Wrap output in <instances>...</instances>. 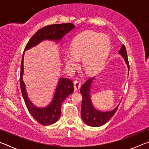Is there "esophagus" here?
Returning a JSON list of instances; mask_svg holds the SVG:
<instances>
[{"label": "esophagus", "instance_id": "34e87169", "mask_svg": "<svg viewBox=\"0 0 149 149\" xmlns=\"http://www.w3.org/2000/svg\"><path fill=\"white\" fill-rule=\"evenodd\" d=\"M74 89L76 91L79 89L81 87V84L79 80H75L74 81Z\"/></svg>", "mask_w": 149, "mask_h": 149}]
</instances>
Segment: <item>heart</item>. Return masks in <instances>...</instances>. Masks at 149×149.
Masks as SVG:
<instances>
[{
    "instance_id": "heart-1",
    "label": "heart",
    "mask_w": 149,
    "mask_h": 149,
    "mask_svg": "<svg viewBox=\"0 0 149 149\" xmlns=\"http://www.w3.org/2000/svg\"><path fill=\"white\" fill-rule=\"evenodd\" d=\"M110 41L106 35L94 31H86L75 37L71 47V52H65V64L70 71L76 68L82 58V68L89 75L95 74L104 62Z\"/></svg>"
}]
</instances>
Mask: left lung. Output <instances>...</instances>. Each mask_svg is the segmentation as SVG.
<instances>
[{"label":"left lung","mask_w":149,"mask_h":149,"mask_svg":"<svg viewBox=\"0 0 149 149\" xmlns=\"http://www.w3.org/2000/svg\"><path fill=\"white\" fill-rule=\"evenodd\" d=\"M119 53L123 57L126 64L129 68L128 69L130 70L127 50H126L124 45H123L121 47ZM93 79H94V77L89 79L81 87L80 92L83 97L81 116L82 120L86 124L93 126V127H99V126L104 125L114 115L118 110V106L114 110L104 112H100L93 107L90 98V88L91 87V85Z\"/></svg>","instance_id":"left-lung-1"}]
</instances>
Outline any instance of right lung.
I'll return each mask as SVG.
<instances>
[{
	"mask_svg": "<svg viewBox=\"0 0 149 149\" xmlns=\"http://www.w3.org/2000/svg\"><path fill=\"white\" fill-rule=\"evenodd\" d=\"M75 26L71 23L52 24L45 26L33 35L27 42L25 50H27L39 44L45 39L60 41L64 35L74 29ZM24 56H22L20 70V87L27 110L34 119L42 125H51L57 122L61 114L62 103L68 96L74 91L73 81L68 78H60L55 91L53 99L49 106L45 108H38L32 104L27 97L25 84L22 80L24 73Z\"/></svg>",
	"mask_w": 149,
	"mask_h": 149,
	"instance_id": "1",
	"label": "right lung"
}]
</instances>
